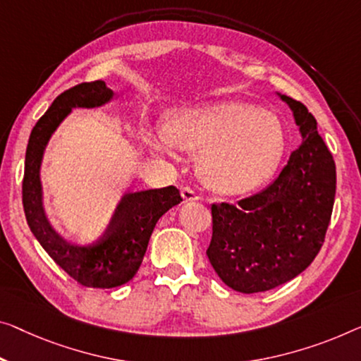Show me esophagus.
Here are the masks:
<instances>
[{
    "mask_svg": "<svg viewBox=\"0 0 361 361\" xmlns=\"http://www.w3.org/2000/svg\"><path fill=\"white\" fill-rule=\"evenodd\" d=\"M181 196H183V199H185V201H197V199H199L197 191L191 186L181 188Z\"/></svg>",
    "mask_w": 361,
    "mask_h": 361,
    "instance_id": "1",
    "label": "esophagus"
}]
</instances>
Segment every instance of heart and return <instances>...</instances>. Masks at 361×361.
Returning a JSON list of instances; mask_svg holds the SVG:
<instances>
[{"mask_svg":"<svg viewBox=\"0 0 361 361\" xmlns=\"http://www.w3.org/2000/svg\"><path fill=\"white\" fill-rule=\"evenodd\" d=\"M165 139L154 141L159 152L173 144L199 150L202 180L220 192H246L271 178L285 152V129L276 113L248 102H217L171 111Z\"/></svg>","mask_w":361,"mask_h":361,"instance_id":"b5f03b06","label":"heart"}]
</instances>
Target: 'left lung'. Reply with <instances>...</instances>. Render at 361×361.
I'll return each instance as SVG.
<instances>
[{
    "mask_svg": "<svg viewBox=\"0 0 361 361\" xmlns=\"http://www.w3.org/2000/svg\"><path fill=\"white\" fill-rule=\"evenodd\" d=\"M303 142L266 190L236 206L212 204V238L206 255L214 271L241 293L292 281L318 256L336 197V164L308 109L282 95Z\"/></svg>",
    "mask_w": 361,
    "mask_h": 361,
    "instance_id": "obj_1",
    "label": "left lung"
}]
</instances>
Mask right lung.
<instances>
[{"label":"right lung","instance_id":"right-lung-1","mask_svg":"<svg viewBox=\"0 0 361 361\" xmlns=\"http://www.w3.org/2000/svg\"><path fill=\"white\" fill-rule=\"evenodd\" d=\"M111 97L113 90L106 87L104 80L80 82L64 90L35 123L25 150L23 206L30 232L69 277L90 288H113L131 281L146 255L157 220L183 201L175 186L129 192L118 204L105 235L85 248L64 241L48 224L40 185L42 155L48 139L74 106L94 109Z\"/></svg>","mask_w":361,"mask_h":361}]
</instances>
